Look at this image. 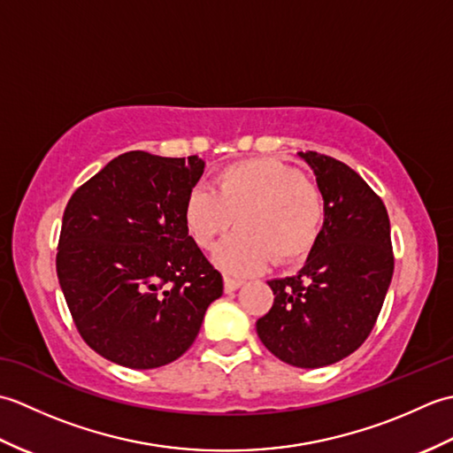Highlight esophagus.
<instances>
[{"label":"esophagus","mask_w":453,"mask_h":453,"mask_svg":"<svg viewBox=\"0 0 453 453\" xmlns=\"http://www.w3.org/2000/svg\"><path fill=\"white\" fill-rule=\"evenodd\" d=\"M243 286V280H239V278H232V276H226L224 278V290H226V294H232V292H235L237 288H242Z\"/></svg>","instance_id":"esophagus-1"}]
</instances>
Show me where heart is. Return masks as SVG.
<instances>
[{
    "instance_id": "obj_1",
    "label": "heart",
    "mask_w": 453,
    "mask_h": 453,
    "mask_svg": "<svg viewBox=\"0 0 453 453\" xmlns=\"http://www.w3.org/2000/svg\"><path fill=\"white\" fill-rule=\"evenodd\" d=\"M216 188L196 185L185 202V224L195 243L234 276L261 273L273 263L292 265L313 251L325 224V196L300 169L271 157L243 159L221 167Z\"/></svg>"
}]
</instances>
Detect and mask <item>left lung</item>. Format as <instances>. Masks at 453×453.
<instances>
[{
	"instance_id": "obj_1",
	"label": "left lung",
	"mask_w": 453,
	"mask_h": 453,
	"mask_svg": "<svg viewBox=\"0 0 453 453\" xmlns=\"http://www.w3.org/2000/svg\"><path fill=\"white\" fill-rule=\"evenodd\" d=\"M325 196V224L300 273L271 280L274 303L258 339L282 362L321 368L368 339L395 266L383 200L346 163L300 151Z\"/></svg>"
}]
</instances>
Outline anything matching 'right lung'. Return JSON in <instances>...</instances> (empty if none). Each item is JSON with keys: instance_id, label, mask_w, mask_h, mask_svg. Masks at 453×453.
<instances>
[{"instance_id": "1", "label": "right lung", "mask_w": 453, "mask_h": 453, "mask_svg": "<svg viewBox=\"0 0 453 453\" xmlns=\"http://www.w3.org/2000/svg\"><path fill=\"white\" fill-rule=\"evenodd\" d=\"M204 161L127 151L73 192L56 273L75 329L114 364L151 370L185 354L221 274L185 224Z\"/></svg>"}]
</instances>
